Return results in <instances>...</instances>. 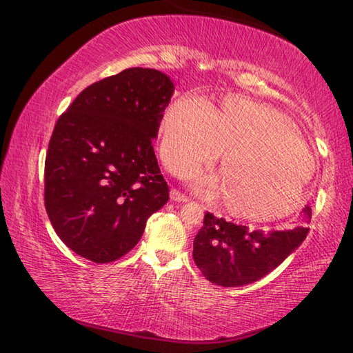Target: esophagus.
<instances>
[{"mask_svg":"<svg viewBox=\"0 0 353 353\" xmlns=\"http://www.w3.org/2000/svg\"><path fill=\"white\" fill-rule=\"evenodd\" d=\"M170 198H171V201H174V202H188L190 201L188 196H185L183 193H181V191L176 190V188H172L170 191Z\"/></svg>","mask_w":353,"mask_h":353,"instance_id":"esophagus-1","label":"esophagus"}]
</instances>
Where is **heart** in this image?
<instances>
[{"instance_id": "heart-1", "label": "heart", "mask_w": 353, "mask_h": 353, "mask_svg": "<svg viewBox=\"0 0 353 353\" xmlns=\"http://www.w3.org/2000/svg\"><path fill=\"white\" fill-rule=\"evenodd\" d=\"M160 155L174 174L210 165L223 152V176L188 172L199 191H223L227 212L254 223L290 214L314 172V159L294 123L270 105L227 97L210 109L179 97L160 124Z\"/></svg>"}]
</instances>
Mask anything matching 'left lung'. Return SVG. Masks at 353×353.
<instances>
[{
  "instance_id": "obj_1",
  "label": "left lung",
  "mask_w": 353,
  "mask_h": 353,
  "mask_svg": "<svg viewBox=\"0 0 353 353\" xmlns=\"http://www.w3.org/2000/svg\"><path fill=\"white\" fill-rule=\"evenodd\" d=\"M312 218V208H302V223ZM308 229L296 225L288 230H249L246 225L227 223L205 213L204 225L193 243L196 266L207 280L219 286L254 283L290 256L305 240Z\"/></svg>"
}]
</instances>
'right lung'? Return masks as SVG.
Listing matches in <instances>:
<instances>
[{
	"mask_svg": "<svg viewBox=\"0 0 353 353\" xmlns=\"http://www.w3.org/2000/svg\"><path fill=\"white\" fill-rule=\"evenodd\" d=\"M172 93L162 71L128 68L82 90L57 119L45 160V207L77 255L121 259L168 202L152 140Z\"/></svg>",
	"mask_w": 353,
	"mask_h": 353,
	"instance_id": "right-lung-1",
	"label": "right lung"
}]
</instances>
